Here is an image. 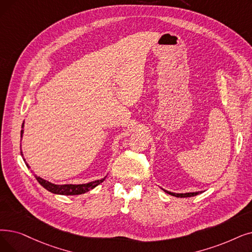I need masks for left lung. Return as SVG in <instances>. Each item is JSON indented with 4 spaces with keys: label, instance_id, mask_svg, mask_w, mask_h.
Listing matches in <instances>:
<instances>
[{
    "label": "left lung",
    "instance_id": "left-lung-1",
    "mask_svg": "<svg viewBox=\"0 0 252 252\" xmlns=\"http://www.w3.org/2000/svg\"><path fill=\"white\" fill-rule=\"evenodd\" d=\"M165 192L171 194V195H174V196H177V198H189V196H194L196 194L199 193H202V191H195V192H185V193H176V192H171V191H168L166 189H162Z\"/></svg>",
    "mask_w": 252,
    "mask_h": 252
}]
</instances>
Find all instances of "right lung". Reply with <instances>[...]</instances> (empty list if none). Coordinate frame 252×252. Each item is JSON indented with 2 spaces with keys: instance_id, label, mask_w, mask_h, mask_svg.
Masks as SVG:
<instances>
[{
  "instance_id": "add662e5",
  "label": "right lung",
  "mask_w": 252,
  "mask_h": 252,
  "mask_svg": "<svg viewBox=\"0 0 252 252\" xmlns=\"http://www.w3.org/2000/svg\"><path fill=\"white\" fill-rule=\"evenodd\" d=\"M24 126H25V122L23 123V126H21V132H20V136L21 138H23V135H24ZM20 155L21 157H24V153L23 151H20ZM27 167L30 169L31 167L29 166V163L26 161L25 158H23ZM35 177L37 179V181L42 185L43 188H44L45 189H47L48 191L52 192V193H56V194H63V195H76V194H82L84 192H87L90 191L91 189H94L95 187H97V185L101 184L107 176H105L104 178H101V179H97V180H94V181H91L89 183H83V184H54V183H51L45 179H43L39 176H37V175H35Z\"/></svg>"
}]
</instances>
